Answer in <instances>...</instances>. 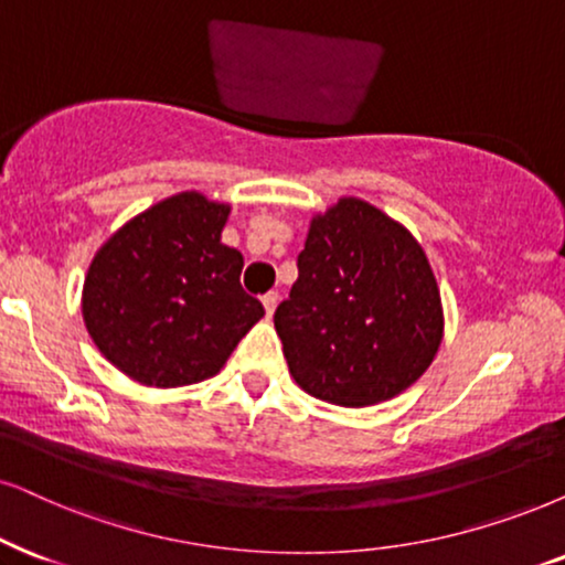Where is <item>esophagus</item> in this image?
Returning <instances> with one entry per match:
<instances>
[{
	"instance_id": "34e87169",
	"label": "esophagus",
	"mask_w": 565,
	"mask_h": 565,
	"mask_svg": "<svg viewBox=\"0 0 565 565\" xmlns=\"http://www.w3.org/2000/svg\"><path fill=\"white\" fill-rule=\"evenodd\" d=\"M276 305H278V295H276V291H268V295H263V307H266V316H268V318L274 316Z\"/></svg>"
}]
</instances>
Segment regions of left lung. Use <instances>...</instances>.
I'll list each match as a JSON object with an SVG mask.
<instances>
[{"mask_svg": "<svg viewBox=\"0 0 565 565\" xmlns=\"http://www.w3.org/2000/svg\"><path fill=\"white\" fill-rule=\"evenodd\" d=\"M299 278L276 307L289 373L307 394L367 406L402 394L443 339L438 284L423 247L365 200L312 218Z\"/></svg>", "mask_w": 565, "mask_h": 565, "instance_id": "8db88e82", "label": "left lung"}]
</instances>
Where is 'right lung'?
I'll list each match as a JSON object with an SVG mask.
<instances>
[{
  "label": "right lung",
  "instance_id": "right-lung-1",
  "mask_svg": "<svg viewBox=\"0 0 565 565\" xmlns=\"http://www.w3.org/2000/svg\"><path fill=\"white\" fill-rule=\"evenodd\" d=\"M226 216L230 205L182 192L135 216L93 258L85 328L132 381L171 388L216 375L266 312L242 289V253L221 245Z\"/></svg>",
  "mask_w": 565,
  "mask_h": 565
}]
</instances>
